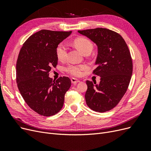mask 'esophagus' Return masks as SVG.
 <instances>
[{
    "label": "esophagus",
    "instance_id": "1",
    "mask_svg": "<svg viewBox=\"0 0 151 151\" xmlns=\"http://www.w3.org/2000/svg\"><path fill=\"white\" fill-rule=\"evenodd\" d=\"M71 82H72V84H76L77 83H79L80 81H79V80H78V79H76V78H72V79H71Z\"/></svg>",
    "mask_w": 151,
    "mask_h": 151
}]
</instances>
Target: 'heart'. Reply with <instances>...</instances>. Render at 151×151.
<instances>
[{
    "instance_id": "1",
    "label": "heart",
    "mask_w": 151,
    "mask_h": 151,
    "mask_svg": "<svg viewBox=\"0 0 151 151\" xmlns=\"http://www.w3.org/2000/svg\"><path fill=\"white\" fill-rule=\"evenodd\" d=\"M74 44L83 54L91 52L93 48V45L91 40L84 37L76 38L74 40ZM56 54L59 60L63 61L66 58L67 47L64 42L58 44L56 48ZM87 68L88 67L86 65H69L65 68V71L73 76L80 77L83 75V71Z\"/></svg>"
}]
</instances>
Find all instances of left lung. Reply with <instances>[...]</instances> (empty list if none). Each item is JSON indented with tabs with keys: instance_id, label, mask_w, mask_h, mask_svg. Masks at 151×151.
<instances>
[{
	"instance_id": "8db88e82",
	"label": "left lung",
	"mask_w": 151,
	"mask_h": 151,
	"mask_svg": "<svg viewBox=\"0 0 151 151\" xmlns=\"http://www.w3.org/2000/svg\"><path fill=\"white\" fill-rule=\"evenodd\" d=\"M78 32L98 47L93 74L101 79L99 84L86 81V104L95 111H108L120 101L129 87L133 70L129 49L122 36L110 29L98 28Z\"/></svg>"
}]
</instances>
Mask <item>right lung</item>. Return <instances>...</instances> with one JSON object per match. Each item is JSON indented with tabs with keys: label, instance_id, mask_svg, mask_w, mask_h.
Masks as SVG:
<instances>
[{
	"label": "right lung",
	"instance_id": "1",
	"mask_svg": "<svg viewBox=\"0 0 151 151\" xmlns=\"http://www.w3.org/2000/svg\"><path fill=\"white\" fill-rule=\"evenodd\" d=\"M72 31L42 29L32 35L24 43L16 63V82L26 104L39 115L50 116L60 111L70 79L49 77L52 67L58 63L56 48Z\"/></svg>",
	"mask_w": 151,
	"mask_h": 151
}]
</instances>
